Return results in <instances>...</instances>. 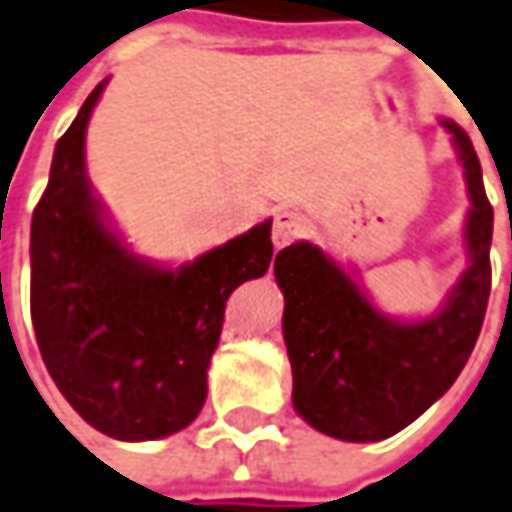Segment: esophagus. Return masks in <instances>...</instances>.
Returning a JSON list of instances; mask_svg holds the SVG:
<instances>
[{"mask_svg":"<svg viewBox=\"0 0 512 512\" xmlns=\"http://www.w3.org/2000/svg\"><path fill=\"white\" fill-rule=\"evenodd\" d=\"M305 232H308V218L302 212L280 210L274 218V227H271V241L277 249H283L285 243L297 241Z\"/></svg>","mask_w":512,"mask_h":512,"instance_id":"34e87169","label":"esophagus"}]
</instances>
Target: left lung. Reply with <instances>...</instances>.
<instances>
[{
	"label": "left lung",
	"instance_id": "left-lung-1",
	"mask_svg": "<svg viewBox=\"0 0 512 512\" xmlns=\"http://www.w3.org/2000/svg\"><path fill=\"white\" fill-rule=\"evenodd\" d=\"M465 168L471 212L468 269L429 319L384 316L347 271L308 241L274 260L283 288V336L294 375V409L316 431L375 443L406 429L457 381L474 350L490 297L493 207L482 165L460 125L443 120Z\"/></svg>",
	"mask_w": 512,
	"mask_h": 512
}]
</instances>
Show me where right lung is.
I'll return each instance as SVG.
<instances>
[{"label": "right lung", "mask_w": 512, "mask_h": 512, "mask_svg": "<svg viewBox=\"0 0 512 512\" xmlns=\"http://www.w3.org/2000/svg\"><path fill=\"white\" fill-rule=\"evenodd\" d=\"M106 81L55 145L30 229V314L41 358L72 409L114 440L190 426L229 294L269 271L271 221L179 269L134 257L103 221L83 139Z\"/></svg>", "instance_id": "obj_1"}]
</instances>
